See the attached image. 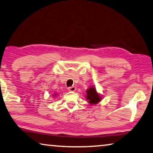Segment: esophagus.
Masks as SVG:
<instances>
[{"instance_id":"1","label":"esophagus","mask_w":153,"mask_h":153,"mask_svg":"<svg viewBox=\"0 0 153 153\" xmlns=\"http://www.w3.org/2000/svg\"><path fill=\"white\" fill-rule=\"evenodd\" d=\"M76 90V86H71L68 88V90L70 92H75Z\"/></svg>"}]
</instances>
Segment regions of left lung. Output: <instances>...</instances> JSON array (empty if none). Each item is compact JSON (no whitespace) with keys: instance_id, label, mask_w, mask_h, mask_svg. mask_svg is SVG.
I'll return each instance as SVG.
<instances>
[{"instance_id":"left-lung-1","label":"left lung","mask_w":153,"mask_h":153,"mask_svg":"<svg viewBox=\"0 0 153 153\" xmlns=\"http://www.w3.org/2000/svg\"><path fill=\"white\" fill-rule=\"evenodd\" d=\"M86 98L88 101L89 104L92 105L99 103L102 99V97L99 93L97 92V90H96V87L92 86L86 90Z\"/></svg>"}]
</instances>
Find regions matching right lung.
Here are the masks:
<instances>
[{
	"mask_svg": "<svg viewBox=\"0 0 153 153\" xmlns=\"http://www.w3.org/2000/svg\"><path fill=\"white\" fill-rule=\"evenodd\" d=\"M56 96H57V94H56V93H55V94H53V97H56Z\"/></svg>",
	"mask_w": 153,
	"mask_h": 153,
	"instance_id": "right-lung-1",
	"label": "right lung"
}]
</instances>
